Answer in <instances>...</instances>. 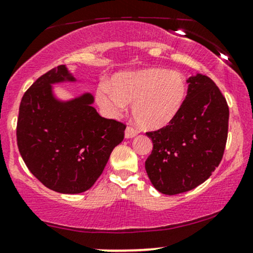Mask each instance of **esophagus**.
I'll use <instances>...</instances> for the list:
<instances>
[{"label": "esophagus", "mask_w": 253, "mask_h": 253, "mask_svg": "<svg viewBox=\"0 0 253 253\" xmlns=\"http://www.w3.org/2000/svg\"><path fill=\"white\" fill-rule=\"evenodd\" d=\"M139 130L134 128V127L132 126H127L126 127V130H125V138L127 139H130V138H134V136L138 134Z\"/></svg>", "instance_id": "obj_1"}]
</instances>
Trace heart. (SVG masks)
<instances>
[{"instance_id":"b5f03b06","label":"heart","mask_w":253,"mask_h":253,"mask_svg":"<svg viewBox=\"0 0 253 253\" xmlns=\"http://www.w3.org/2000/svg\"><path fill=\"white\" fill-rule=\"evenodd\" d=\"M111 89L102 84L97 102L112 114L132 103L135 123L147 129H159L174 120L187 96L184 75L164 68H146L120 73L112 80Z\"/></svg>"}]
</instances>
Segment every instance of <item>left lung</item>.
<instances>
[{
	"label": "left lung",
	"mask_w": 253,
	"mask_h": 253,
	"mask_svg": "<svg viewBox=\"0 0 253 253\" xmlns=\"http://www.w3.org/2000/svg\"><path fill=\"white\" fill-rule=\"evenodd\" d=\"M187 84L186 100L174 120L146 133L153 142L146 172L153 186L169 196L193 190L209 179L226 146V99L206 75L191 77Z\"/></svg>",
	"instance_id": "left-lung-1"
}]
</instances>
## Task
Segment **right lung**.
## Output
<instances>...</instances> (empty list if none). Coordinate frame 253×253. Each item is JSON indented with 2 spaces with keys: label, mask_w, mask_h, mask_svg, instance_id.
I'll return each instance as SVG.
<instances>
[{
  "label": "right lung",
  "mask_w": 253,
  "mask_h": 253,
  "mask_svg": "<svg viewBox=\"0 0 253 253\" xmlns=\"http://www.w3.org/2000/svg\"><path fill=\"white\" fill-rule=\"evenodd\" d=\"M75 81L65 65L50 69L21 100L16 138L21 157L45 187L75 194L89 190L125 135V124L96 112L90 93L60 101L51 84Z\"/></svg>",
  "instance_id": "1"
}]
</instances>
